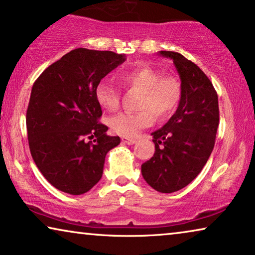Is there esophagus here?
Segmentation results:
<instances>
[{
    "label": "esophagus",
    "mask_w": 255,
    "mask_h": 255,
    "mask_svg": "<svg viewBox=\"0 0 255 255\" xmlns=\"http://www.w3.org/2000/svg\"><path fill=\"white\" fill-rule=\"evenodd\" d=\"M122 142L127 143V145H133V143L136 142V140L132 138H125V136H123V138H122Z\"/></svg>",
    "instance_id": "34e87169"
}]
</instances>
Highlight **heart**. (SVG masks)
<instances>
[{
	"label": "heart",
	"mask_w": 255,
	"mask_h": 255,
	"mask_svg": "<svg viewBox=\"0 0 255 255\" xmlns=\"http://www.w3.org/2000/svg\"><path fill=\"white\" fill-rule=\"evenodd\" d=\"M121 83L128 88L141 92L139 112H124L108 120L109 127L115 133L125 138L135 136L143 128L157 120L170 117L182 100V84L175 76H162L150 66H138L119 76ZM95 98L99 105L107 110H115L120 106V91L109 82L99 83L95 88Z\"/></svg>",
	"instance_id": "b5f03b06"
}]
</instances>
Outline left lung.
Here are the masks:
<instances>
[{
	"label": "left lung",
	"mask_w": 255,
	"mask_h": 255,
	"mask_svg": "<svg viewBox=\"0 0 255 255\" xmlns=\"http://www.w3.org/2000/svg\"><path fill=\"white\" fill-rule=\"evenodd\" d=\"M160 55L173 61L183 94L171 119L152 133L155 153L142 163L141 173L154 190L172 193L189 185L207 163L219 128V99L197 64L175 51Z\"/></svg>",
	"instance_id": "obj_1"
}]
</instances>
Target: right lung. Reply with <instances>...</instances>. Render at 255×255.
<instances>
[{
  "label": "right lung",
  "mask_w": 255,
  "mask_h": 255,
  "mask_svg": "<svg viewBox=\"0 0 255 255\" xmlns=\"http://www.w3.org/2000/svg\"><path fill=\"white\" fill-rule=\"evenodd\" d=\"M125 61L114 51L77 48L33 84L26 113L28 146L36 167L54 187L79 195L101 179L105 158L120 145L99 120L95 88ZM94 141H91V139Z\"/></svg>",
  "instance_id": "right-lung-1"
}]
</instances>
